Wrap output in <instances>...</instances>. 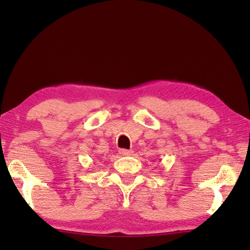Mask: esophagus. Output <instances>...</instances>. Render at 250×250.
Wrapping results in <instances>:
<instances>
[{
    "label": "esophagus",
    "instance_id": "obj_1",
    "mask_svg": "<svg viewBox=\"0 0 250 250\" xmlns=\"http://www.w3.org/2000/svg\"><path fill=\"white\" fill-rule=\"evenodd\" d=\"M119 153L121 155H124V156H128V155L132 154V151H131V150H125V149H120L119 150Z\"/></svg>",
    "mask_w": 250,
    "mask_h": 250
}]
</instances>
